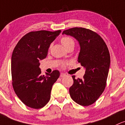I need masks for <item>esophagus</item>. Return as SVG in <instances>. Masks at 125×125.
Instances as JSON below:
<instances>
[{
	"mask_svg": "<svg viewBox=\"0 0 125 125\" xmlns=\"http://www.w3.org/2000/svg\"><path fill=\"white\" fill-rule=\"evenodd\" d=\"M66 75L65 73H60V78H63V77H65Z\"/></svg>",
	"mask_w": 125,
	"mask_h": 125,
	"instance_id": "1",
	"label": "esophagus"
}]
</instances>
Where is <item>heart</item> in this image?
Listing matches in <instances>:
<instances>
[{"label":"heart","instance_id":"heart-1","mask_svg":"<svg viewBox=\"0 0 125 125\" xmlns=\"http://www.w3.org/2000/svg\"><path fill=\"white\" fill-rule=\"evenodd\" d=\"M60 42H61V43L62 44L63 46L65 48H66L68 46H69V45L74 44V43H75L73 40L72 39V38L68 36L63 37L61 38V40H60ZM66 64V63H62V65L63 66H65Z\"/></svg>","mask_w":125,"mask_h":125}]
</instances>
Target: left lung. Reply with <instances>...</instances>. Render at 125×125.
Listing matches in <instances>:
<instances>
[{
  "label": "left lung",
  "mask_w": 125,
  "mask_h": 125,
  "mask_svg": "<svg viewBox=\"0 0 125 125\" xmlns=\"http://www.w3.org/2000/svg\"><path fill=\"white\" fill-rule=\"evenodd\" d=\"M63 34L76 38L80 45L78 62L85 68L82 79H75L69 88L71 98L76 103L88 106L95 103L104 90L109 73L110 56L106 44L97 32L87 28L75 27Z\"/></svg>",
  "instance_id": "left-lung-1"
}]
</instances>
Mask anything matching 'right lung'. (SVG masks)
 I'll return each mask as SVG.
<instances>
[{"mask_svg":"<svg viewBox=\"0 0 125 125\" xmlns=\"http://www.w3.org/2000/svg\"><path fill=\"white\" fill-rule=\"evenodd\" d=\"M60 32L41 30L28 32L21 38L12 53V86L18 98L29 107L41 109L50 100L52 86L60 72L54 70L42 76L40 60L46 58L50 44Z\"/></svg>","mask_w":125,"mask_h":125,"instance_id":"add662e5","label":"right lung"}]
</instances>
